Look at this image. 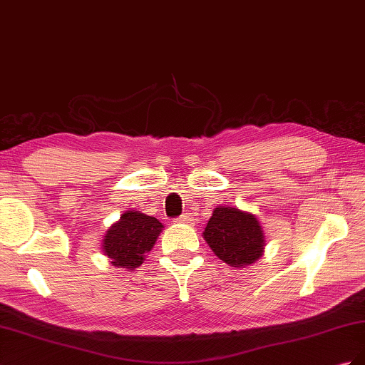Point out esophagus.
<instances>
[{"label": "esophagus", "instance_id": "34e87169", "mask_svg": "<svg viewBox=\"0 0 365 365\" xmlns=\"http://www.w3.org/2000/svg\"><path fill=\"white\" fill-rule=\"evenodd\" d=\"M192 217H190V215H181L180 217H178V222H182V224H190L192 222Z\"/></svg>", "mask_w": 365, "mask_h": 365}]
</instances>
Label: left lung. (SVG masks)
Returning a JSON list of instances; mask_svg holds the SVG:
<instances>
[{"label": "left lung", "mask_w": 365, "mask_h": 365, "mask_svg": "<svg viewBox=\"0 0 365 365\" xmlns=\"http://www.w3.org/2000/svg\"><path fill=\"white\" fill-rule=\"evenodd\" d=\"M216 256L230 267L245 268L263 252L264 235L257 217L235 207H217L202 233Z\"/></svg>", "instance_id": "obj_1"}]
</instances>
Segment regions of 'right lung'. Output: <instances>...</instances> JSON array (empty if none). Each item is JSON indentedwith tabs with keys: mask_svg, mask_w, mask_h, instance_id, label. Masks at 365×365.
Returning <instances> with one entry per match:
<instances>
[{
	"mask_svg": "<svg viewBox=\"0 0 365 365\" xmlns=\"http://www.w3.org/2000/svg\"><path fill=\"white\" fill-rule=\"evenodd\" d=\"M163 228L157 217L128 210L106 231L102 245L105 256L111 259L114 267L135 269L145 260V254L152 250Z\"/></svg>",
	"mask_w": 365,
	"mask_h": 365,
	"instance_id": "obj_1",
	"label": "right lung"
}]
</instances>
